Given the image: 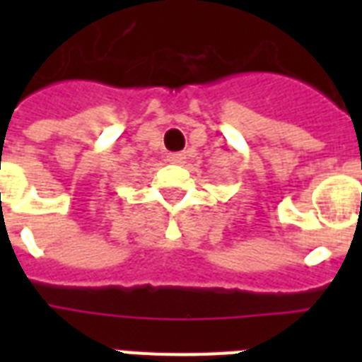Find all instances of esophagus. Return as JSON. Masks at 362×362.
<instances>
[{"label":"esophagus","mask_w":362,"mask_h":362,"mask_svg":"<svg viewBox=\"0 0 362 362\" xmlns=\"http://www.w3.org/2000/svg\"><path fill=\"white\" fill-rule=\"evenodd\" d=\"M170 161V163H175V165H182V163H186V153H169V158H167Z\"/></svg>","instance_id":"34e87169"}]
</instances>
